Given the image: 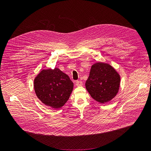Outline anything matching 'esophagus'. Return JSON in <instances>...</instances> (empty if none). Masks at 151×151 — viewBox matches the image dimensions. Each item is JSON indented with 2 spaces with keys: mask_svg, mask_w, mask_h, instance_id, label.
I'll return each mask as SVG.
<instances>
[{
  "mask_svg": "<svg viewBox=\"0 0 151 151\" xmlns=\"http://www.w3.org/2000/svg\"><path fill=\"white\" fill-rule=\"evenodd\" d=\"M76 84L77 86L79 87V86H83V82H82L81 81H77L76 83Z\"/></svg>",
  "mask_w": 151,
  "mask_h": 151,
  "instance_id": "esophagus-1",
  "label": "esophagus"
}]
</instances>
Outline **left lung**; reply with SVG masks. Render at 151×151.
Returning a JSON list of instances; mask_svg holds the SVG:
<instances>
[{"instance_id":"left-lung-1","label":"left lung","mask_w":151,"mask_h":151,"mask_svg":"<svg viewBox=\"0 0 151 151\" xmlns=\"http://www.w3.org/2000/svg\"><path fill=\"white\" fill-rule=\"evenodd\" d=\"M120 76L108 63L96 62L91 66L86 88L95 101L101 104L110 101L118 94Z\"/></svg>"}]
</instances>
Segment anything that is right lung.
<instances>
[{
  "label": "right lung",
  "mask_w": 151,
  "mask_h": 151,
  "mask_svg": "<svg viewBox=\"0 0 151 151\" xmlns=\"http://www.w3.org/2000/svg\"><path fill=\"white\" fill-rule=\"evenodd\" d=\"M69 77L59 68L41 70L34 79L36 96L44 104L53 109L62 108L69 99L73 91Z\"/></svg>",
  "instance_id": "obj_1"
}]
</instances>
